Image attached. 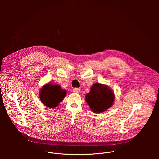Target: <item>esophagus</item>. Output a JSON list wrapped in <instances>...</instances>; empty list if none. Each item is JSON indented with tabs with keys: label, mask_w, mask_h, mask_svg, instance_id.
Wrapping results in <instances>:
<instances>
[{
	"label": "esophagus",
	"mask_w": 159,
	"mask_h": 159,
	"mask_svg": "<svg viewBox=\"0 0 159 159\" xmlns=\"http://www.w3.org/2000/svg\"><path fill=\"white\" fill-rule=\"evenodd\" d=\"M73 91L75 93H80V89L77 88V87H75L73 89Z\"/></svg>",
	"instance_id": "34e87169"
}]
</instances>
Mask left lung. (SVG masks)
I'll return each mask as SVG.
<instances>
[{
    "instance_id": "obj_1",
    "label": "left lung",
    "mask_w": 159,
    "mask_h": 159,
    "mask_svg": "<svg viewBox=\"0 0 159 159\" xmlns=\"http://www.w3.org/2000/svg\"><path fill=\"white\" fill-rule=\"evenodd\" d=\"M115 95L106 85L94 84L85 96V101L94 112L101 113L112 106Z\"/></svg>"
}]
</instances>
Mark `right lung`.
<instances>
[{
	"label": "right lung",
	"mask_w": 159,
	"mask_h": 159,
	"mask_svg": "<svg viewBox=\"0 0 159 159\" xmlns=\"http://www.w3.org/2000/svg\"><path fill=\"white\" fill-rule=\"evenodd\" d=\"M66 94V90L61 89L58 85L49 83L42 87L39 93V98L45 106L54 108L63 101Z\"/></svg>",
	"instance_id": "1"
}]
</instances>
